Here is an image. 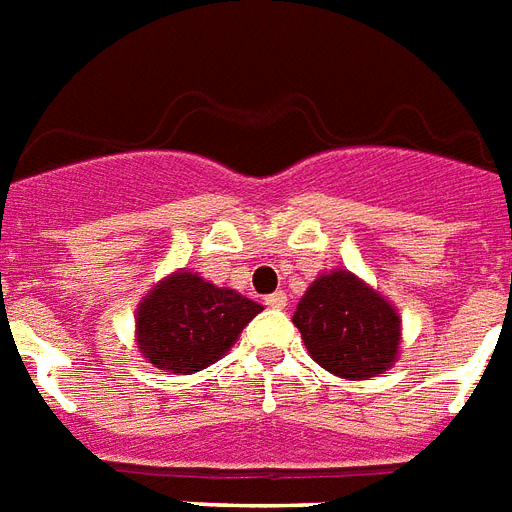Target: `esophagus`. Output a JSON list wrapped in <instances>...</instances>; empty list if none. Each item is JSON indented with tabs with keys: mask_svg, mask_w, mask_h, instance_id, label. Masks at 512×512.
<instances>
[{
	"mask_svg": "<svg viewBox=\"0 0 512 512\" xmlns=\"http://www.w3.org/2000/svg\"><path fill=\"white\" fill-rule=\"evenodd\" d=\"M263 303L268 308H284V306H287V292H284V290L271 292V295H265Z\"/></svg>",
	"mask_w": 512,
	"mask_h": 512,
	"instance_id": "obj_1",
	"label": "esophagus"
}]
</instances>
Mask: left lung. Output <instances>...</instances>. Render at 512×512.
<instances>
[{"mask_svg":"<svg viewBox=\"0 0 512 512\" xmlns=\"http://www.w3.org/2000/svg\"><path fill=\"white\" fill-rule=\"evenodd\" d=\"M292 322L308 354L335 376L365 381L384 373L397 357L395 308L349 271L319 276L300 298Z\"/></svg>","mask_w":512,"mask_h":512,"instance_id":"left-lung-1","label":"left lung"}]
</instances>
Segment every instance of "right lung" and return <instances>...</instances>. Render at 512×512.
I'll return each instance as SVG.
<instances>
[{"label": "right lung", "instance_id": "1", "mask_svg": "<svg viewBox=\"0 0 512 512\" xmlns=\"http://www.w3.org/2000/svg\"><path fill=\"white\" fill-rule=\"evenodd\" d=\"M260 311L255 300L182 271L144 298L136 341L155 368L187 376L220 360Z\"/></svg>", "mask_w": 512, "mask_h": 512}]
</instances>
